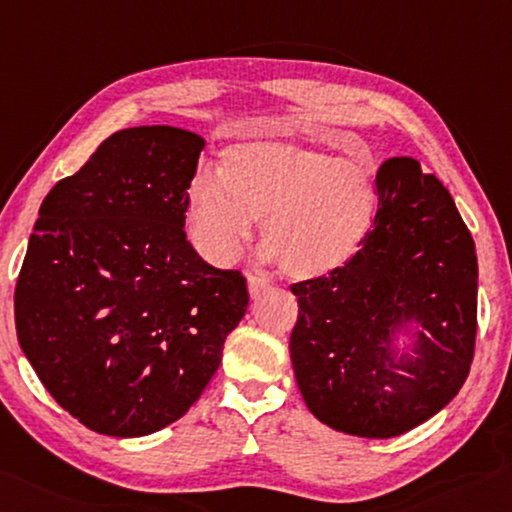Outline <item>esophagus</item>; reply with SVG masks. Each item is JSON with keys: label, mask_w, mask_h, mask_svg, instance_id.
Segmentation results:
<instances>
[{"label": "esophagus", "mask_w": 512, "mask_h": 512, "mask_svg": "<svg viewBox=\"0 0 512 512\" xmlns=\"http://www.w3.org/2000/svg\"><path fill=\"white\" fill-rule=\"evenodd\" d=\"M247 288H249L251 299H256V297H261V294L267 288H270V281L263 279V276H258V274H249L247 276Z\"/></svg>", "instance_id": "esophagus-1"}]
</instances>
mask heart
Masks as SVG:
<instances>
[{
  "mask_svg": "<svg viewBox=\"0 0 512 512\" xmlns=\"http://www.w3.org/2000/svg\"><path fill=\"white\" fill-rule=\"evenodd\" d=\"M373 157L288 139H251L224 150L220 177L200 175L186 200L195 249L213 265L236 261L261 220L263 256L292 279H319L362 249L378 215Z\"/></svg>",
  "mask_w": 512,
  "mask_h": 512,
  "instance_id": "1",
  "label": "heart"
}]
</instances>
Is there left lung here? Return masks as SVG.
Listing matches in <instances>:
<instances>
[{"instance_id": "obj_1", "label": "left lung", "mask_w": 512, "mask_h": 512, "mask_svg": "<svg viewBox=\"0 0 512 512\" xmlns=\"http://www.w3.org/2000/svg\"><path fill=\"white\" fill-rule=\"evenodd\" d=\"M378 215L344 267L292 285L294 378L337 432L391 438L438 414L470 373L477 249L447 188L411 157L378 170Z\"/></svg>"}]
</instances>
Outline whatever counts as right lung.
Returning a JSON list of instances; mask_svg holds the SVG:
<instances>
[{"label": "right lung", "instance_id": "right-lung-1", "mask_svg": "<svg viewBox=\"0 0 512 512\" xmlns=\"http://www.w3.org/2000/svg\"><path fill=\"white\" fill-rule=\"evenodd\" d=\"M206 141L173 125L107 137L44 197L15 288L22 353L85 427L148 436L182 418L245 317L240 272L186 240Z\"/></svg>", "mask_w": 512, "mask_h": 512}]
</instances>
